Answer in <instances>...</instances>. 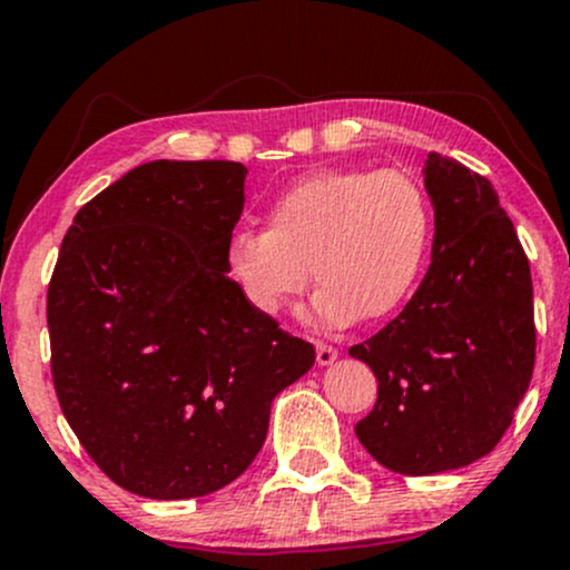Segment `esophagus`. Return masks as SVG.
Listing matches in <instances>:
<instances>
[{
    "mask_svg": "<svg viewBox=\"0 0 570 570\" xmlns=\"http://www.w3.org/2000/svg\"><path fill=\"white\" fill-rule=\"evenodd\" d=\"M335 358H337V348H332V345L326 343H316V362L322 364V367L335 364Z\"/></svg>",
    "mask_w": 570,
    "mask_h": 570,
    "instance_id": "obj_1",
    "label": "esophagus"
}]
</instances>
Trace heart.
<instances>
[{
    "label": "heart",
    "mask_w": 570,
    "mask_h": 570,
    "mask_svg": "<svg viewBox=\"0 0 570 570\" xmlns=\"http://www.w3.org/2000/svg\"><path fill=\"white\" fill-rule=\"evenodd\" d=\"M431 235L429 195L412 176L326 168L273 200L267 230H235L225 265L263 316L284 311L313 276L322 284L313 307L324 322H377L415 292Z\"/></svg>",
    "instance_id": "1"
}]
</instances>
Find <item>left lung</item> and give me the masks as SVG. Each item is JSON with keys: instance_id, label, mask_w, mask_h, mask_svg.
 I'll return each instance as SVG.
<instances>
[{"instance_id": "obj_1", "label": "left lung", "mask_w": 570, "mask_h": 570, "mask_svg": "<svg viewBox=\"0 0 570 570\" xmlns=\"http://www.w3.org/2000/svg\"><path fill=\"white\" fill-rule=\"evenodd\" d=\"M431 265L404 311L353 345L377 377L358 442L396 474L461 469L488 455L531 385V265L485 176L429 153Z\"/></svg>"}]
</instances>
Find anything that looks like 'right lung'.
I'll return each instance as SVG.
<instances>
[{"label":"right lung","mask_w":570,"mask_h":570,"mask_svg":"<svg viewBox=\"0 0 570 570\" xmlns=\"http://www.w3.org/2000/svg\"><path fill=\"white\" fill-rule=\"evenodd\" d=\"M246 174L144 163L63 235L48 289L58 402L98 469L144 499L230 485L263 448L273 399L316 362L227 278Z\"/></svg>","instance_id":"add662e5"}]
</instances>
